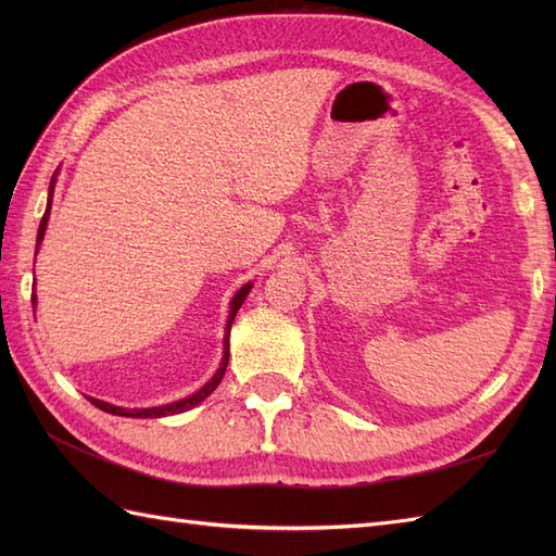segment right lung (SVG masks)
<instances>
[{"mask_svg": "<svg viewBox=\"0 0 556 556\" xmlns=\"http://www.w3.org/2000/svg\"><path fill=\"white\" fill-rule=\"evenodd\" d=\"M52 191H54V176H52V181H50V203H47V210H45V215H42V219H40V229H38V245H40V241H42V236H45V227H47V219H50V207H52ZM248 291H251V285H245L239 293H236L233 296V301H231V315H229V325H227V337H224V358H222V365H219V370L215 372V377H212V380L200 389V392H195L193 396H188V399H181V401H176V404H167V406H157V408H131V410H126V408H119V406H110V404H104V401H98V399H90L92 404H96L98 408H102L104 413H112V416H126V418H162V416H172V413H181V410H188V408H193V406H198L200 401H203L205 396H210L212 392H215V387L222 382V375H224V370H227V363H229V329H231V323H233V317H236V313H239V308H241V303L245 301V296H248ZM33 305H35V293H33Z\"/></svg>", "mask_w": 556, "mask_h": 556, "instance_id": "obj_1", "label": "right lung"}]
</instances>
